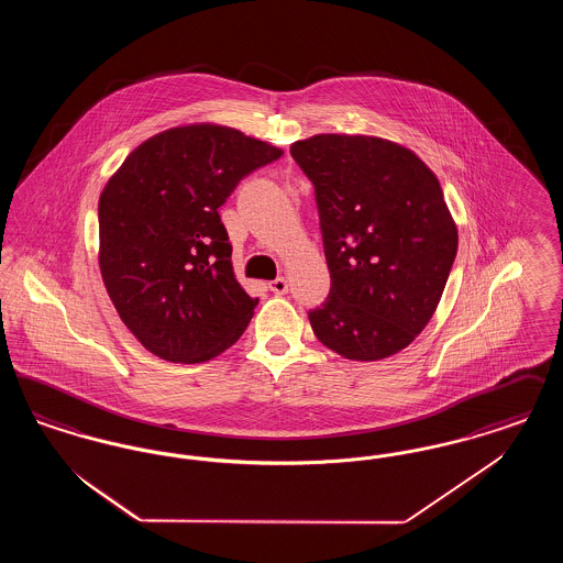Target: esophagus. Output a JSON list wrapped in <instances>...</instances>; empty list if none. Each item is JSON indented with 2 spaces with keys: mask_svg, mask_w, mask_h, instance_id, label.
Here are the masks:
<instances>
[{
  "mask_svg": "<svg viewBox=\"0 0 563 563\" xmlns=\"http://www.w3.org/2000/svg\"><path fill=\"white\" fill-rule=\"evenodd\" d=\"M269 289L276 295H285L289 291V280H287L285 276H278V278H274V280L269 283Z\"/></svg>",
  "mask_w": 563,
  "mask_h": 563,
  "instance_id": "34e87169",
  "label": "esophagus"
}]
</instances>
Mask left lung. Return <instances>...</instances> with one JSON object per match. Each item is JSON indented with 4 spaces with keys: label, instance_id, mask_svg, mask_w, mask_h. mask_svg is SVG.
I'll use <instances>...</instances> for the list:
<instances>
[{
    "label": "left lung",
    "instance_id": "obj_1",
    "mask_svg": "<svg viewBox=\"0 0 563 563\" xmlns=\"http://www.w3.org/2000/svg\"><path fill=\"white\" fill-rule=\"evenodd\" d=\"M291 156L314 184L331 291L308 314L314 335L349 361L407 349L429 324L457 251L437 175L401 143L314 134Z\"/></svg>",
    "mask_w": 563,
    "mask_h": 563
}]
</instances>
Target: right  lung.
Returning <instances> with one entry per match:
<instances>
[{
	"label": "right lung",
	"instance_id": "obj_1",
	"mask_svg": "<svg viewBox=\"0 0 563 563\" xmlns=\"http://www.w3.org/2000/svg\"><path fill=\"white\" fill-rule=\"evenodd\" d=\"M283 150L213 122L145 139L99 198V268L134 338L168 363H207L239 342L257 297L236 280L217 209Z\"/></svg>",
	"mask_w": 563,
	"mask_h": 563
}]
</instances>
